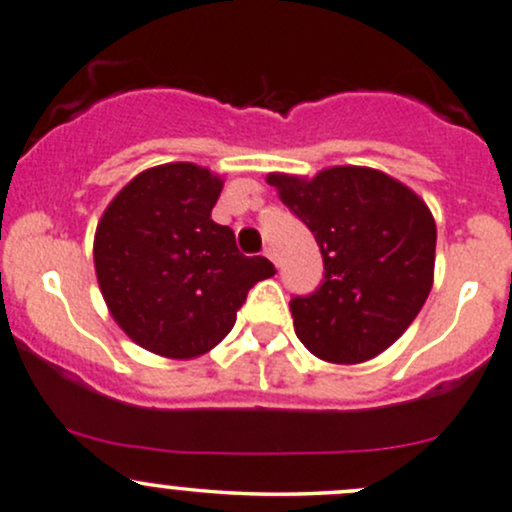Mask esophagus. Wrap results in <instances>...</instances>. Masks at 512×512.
<instances>
[{
	"label": "esophagus",
	"instance_id": "esophagus-1",
	"mask_svg": "<svg viewBox=\"0 0 512 512\" xmlns=\"http://www.w3.org/2000/svg\"><path fill=\"white\" fill-rule=\"evenodd\" d=\"M262 255H265V257H267V260H272V262H274V265H277V257H274L272 247H267V250H265V252H262Z\"/></svg>",
	"mask_w": 512,
	"mask_h": 512
}]
</instances>
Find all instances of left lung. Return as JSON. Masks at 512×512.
I'll list each match as a JSON object with an SVG mask.
<instances>
[{"instance_id":"obj_1","label":"left lung","mask_w":512,"mask_h":512,"mask_svg":"<svg viewBox=\"0 0 512 512\" xmlns=\"http://www.w3.org/2000/svg\"><path fill=\"white\" fill-rule=\"evenodd\" d=\"M267 184L314 233L324 279L289 309L299 341L328 363H363L390 348L429 297L437 225L427 203L368 166H331L314 179Z\"/></svg>"}]
</instances>
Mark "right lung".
Returning <instances> with one entry per match:
<instances>
[{"label": "right lung", "mask_w": 512, "mask_h": 512, "mask_svg": "<svg viewBox=\"0 0 512 512\" xmlns=\"http://www.w3.org/2000/svg\"><path fill=\"white\" fill-rule=\"evenodd\" d=\"M223 179L176 161L142 171L112 198L95 230L102 299L122 331L164 358H198L235 326L247 292L274 274L245 257L211 211Z\"/></svg>", "instance_id": "1"}]
</instances>
